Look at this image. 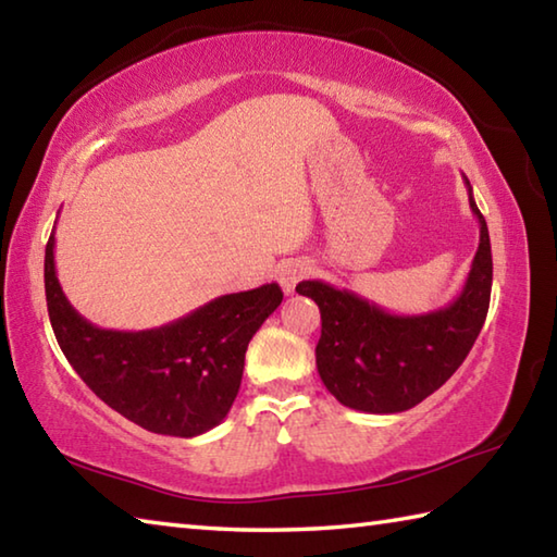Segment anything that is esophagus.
<instances>
[{"instance_id": "obj_1", "label": "esophagus", "mask_w": 557, "mask_h": 557, "mask_svg": "<svg viewBox=\"0 0 557 557\" xmlns=\"http://www.w3.org/2000/svg\"><path fill=\"white\" fill-rule=\"evenodd\" d=\"M309 272H311V268H309V262H305V260L282 262V265L277 268V280L282 285V292H285V295H292L295 287L309 275Z\"/></svg>"}]
</instances>
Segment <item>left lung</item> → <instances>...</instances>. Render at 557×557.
Returning a JSON list of instances; mask_svg holds the SVG:
<instances>
[{
	"mask_svg": "<svg viewBox=\"0 0 557 557\" xmlns=\"http://www.w3.org/2000/svg\"><path fill=\"white\" fill-rule=\"evenodd\" d=\"M465 187L480 224V246L460 295L448 307L407 317L329 282L305 280L297 285L299 295L319 305L317 370L343 407L368 413L417 407L448 382L478 341L492 295V246L468 177Z\"/></svg>",
	"mask_w": 557,
	"mask_h": 557,
	"instance_id": "obj_1",
	"label": "left lung"
}]
</instances>
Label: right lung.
I'll list each match as a JSON object with an SVG mask.
<instances>
[{"instance_id":"obj_1","label":"right lung","mask_w":557,"mask_h":557,"mask_svg":"<svg viewBox=\"0 0 557 557\" xmlns=\"http://www.w3.org/2000/svg\"><path fill=\"white\" fill-rule=\"evenodd\" d=\"M46 301L60 350L99 399L140 429L195 438L234 404L250 338L280 307L277 282L207 301L146 331L99 329L70 305L55 275V228L46 246Z\"/></svg>"}]
</instances>
